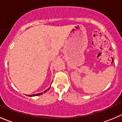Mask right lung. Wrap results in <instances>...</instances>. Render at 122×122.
<instances>
[{"mask_svg": "<svg viewBox=\"0 0 122 122\" xmlns=\"http://www.w3.org/2000/svg\"><path fill=\"white\" fill-rule=\"evenodd\" d=\"M50 89V88H49ZM49 89H47V90H46V91H44V93H46V92L47 91V90H49ZM42 94H43V93L42 92V93H38V94H36V95H30L29 97H35V96H38V95H42Z\"/></svg>", "mask_w": 122, "mask_h": 122, "instance_id": "obj_1", "label": "right lung"}]
</instances>
